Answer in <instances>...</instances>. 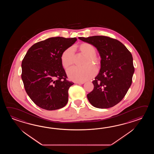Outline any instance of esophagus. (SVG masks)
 <instances>
[{
  "label": "esophagus",
  "mask_w": 154,
  "mask_h": 154,
  "mask_svg": "<svg viewBox=\"0 0 154 154\" xmlns=\"http://www.w3.org/2000/svg\"><path fill=\"white\" fill-rule=\"evenodd\" d=\"M75 83H76V84H84V83H85V82H75Z\"/></svg>",
  "instance_id": "obj_1"
}]
</instances>
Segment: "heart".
I'll return each mask as SVG.
<instances>
[{
	"instance_id": "1",
	"label": "heart",
	"mask_w": 154,
	"mask_h": 154,
	"mask_svg": "<svg viewBox=\"0 0 154 154\" xmlns=\"http://www.w3.org/2000/svg\"><path fill=\"white\" fill-rule=\"evenodd\" d=\"M79 50L85 54L83 66H73L67 70L69 78L77 82H85L93 78L96 74L97 70L91 64L93 63L98 66L100 60L96 53V48L88 43H82L79 46ZM75 61V53L73 47L66 49L61 55V63L64 68H68L72 66Z\"/></svg>"
}]
</instances>
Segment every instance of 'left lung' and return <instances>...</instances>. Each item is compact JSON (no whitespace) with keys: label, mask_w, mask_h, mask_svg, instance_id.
<instances>
[{"label":"left lung","mask_w":154,"mask_h":154,"mask_svg":"<svg viewBox=\"0 0 154 154\" xmlns=\"http://www.w3.org/2000/svg\"><path fill=\"white\" fill-rule=\"evenodd\" d=\"M79 38L95 46L101 58L100 72L92 81L94 88L87 95L88 101L96 108L113 107L124 98L132 82L131 53L120 41L107 36Z\"/></svg>","instance_id":"obj_1"}]
</instances>
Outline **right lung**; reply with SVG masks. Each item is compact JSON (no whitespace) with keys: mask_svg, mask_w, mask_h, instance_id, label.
I'll use <instances>...</instances> for the list:
<instances>
[{"mask_svg":"<svg viewBox=\"0 0 154 154\" xmlns=\"http://www.w3.org/2000/svg\"><path fill=\"white\" fill-rule=\"evenodd\" d=\"M77 38L51 37L29 48L22 64L21 78L26 93L37 106L46 110L64 107L68 101L69 82L61 63L62 53Z\"/></svg>","mask_w":154,"mask_h":154,"instance_id":"right-lung-1","label":"right lung"}]
</instances>
